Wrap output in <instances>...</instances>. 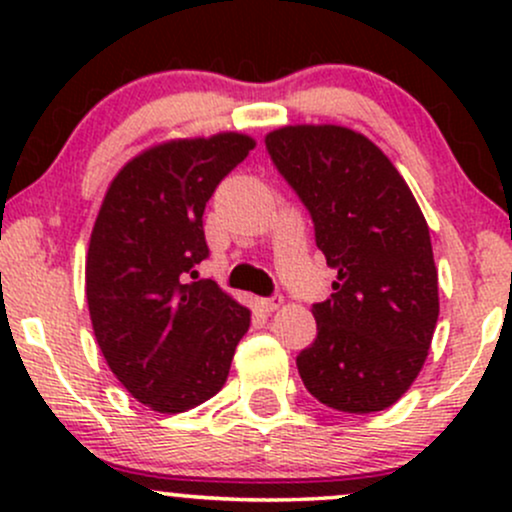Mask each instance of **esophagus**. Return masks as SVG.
Instances as JSON below:
<instances>
[{
	"mask_svg": "<svg viewBox=\"0 0 512 512\" xmlns=\"http://www.w3.org/2000/svg\"><path fill=\"white\" fill-rule=\"evenodd\" d=\"M281 303H284V296H281V293H274V296L269 298H257V308H260L262 313H274Z\"/></svg>",
	"mask_w": 512,
	"mask_h": 512,
	"instance_id": "obj_1",
	"label": "esophagus"
}]
</instances>
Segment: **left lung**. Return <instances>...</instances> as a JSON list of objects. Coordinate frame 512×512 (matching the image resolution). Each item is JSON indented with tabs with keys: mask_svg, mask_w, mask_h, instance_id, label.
<instances>
[{
	"mask_svg": "<svg viewBox=\"0 0 512 512\" xmlns=\"http://www.w3.org/2000/svg\"><path fill=\"white\" fill-rule=\"evenodd\" d=\"M264 144L337 269L334 293L313 305L315 342L296 358L303 385L349 414L392 407L424 366L438 322L424 214L390 158L354 129L281 127Z\"/></svg>",
	"mask_w": 512,
	"mask_h": 512,
	"instance_id": "1",
	"label": "left lung"
}]
</instances>
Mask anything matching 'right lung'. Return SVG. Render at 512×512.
I'll return each instance as SVG.
<instances>
[{"label": "right lung", "mask_w": 512, "mask_h": 512, "mask_svg": "<svg viewBox=\"0 0 512 512\" xmlns=\"http://www.w3.org/2000/svg\"><path fill=\"white\" fill-rule=\"evenodd\" d=\"M255 142L226 132L158 144L127 163L105 192L86 257V301L115 378L161 414L221 390L250 327V310L214 281L204 207Z\"/></svg>", "instance_id": "add662e5"}]
</instances>
